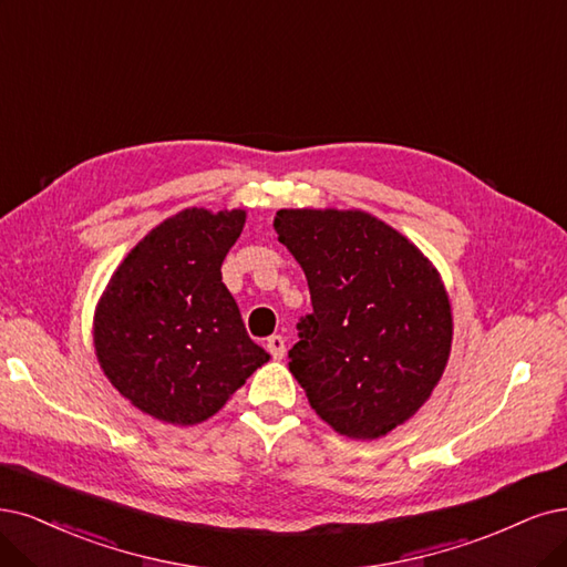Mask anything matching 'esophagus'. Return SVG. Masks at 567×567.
Masks as SVG:
<instances>
[{"label": "esophagus", "mask_w": 567, "mask_h": 567, "mask_svg": "<svg viewBox=\"0 0 567 567\" xmlns=\"http://www.w3.org/2000/svg\"><path fill=\"white\" fill-rule=\"evenodd\" d=\"M266 348H268V352H270L276 360H282V358H285L287 346H285V339H282V337H270L268 343H266Z\"/></svg>", "instance_id": "34e87169"}]
</instances>
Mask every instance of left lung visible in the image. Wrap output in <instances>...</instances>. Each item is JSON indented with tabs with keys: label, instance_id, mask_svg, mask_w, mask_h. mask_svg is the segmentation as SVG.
Wrapping results in <instances>:
<instances>
[{
	"label": "left lung",
	"instance_id": "left-lung-1",
	"mask_svg": "<svg viewBox=\"0 0 567 567\" xmlns=\"http://www.w3.org/2000/svg\"><path fill=\"white\" fill-rule=\"evenodd\" d=\"M272 226L301 264L312 312L289 371L322 421L381 439L421 411L453 343L449 291L400 230L362 209H278Z\"/></svg>",
	"mask_w": 567,
	"mask_h": 567
}]
</instances>
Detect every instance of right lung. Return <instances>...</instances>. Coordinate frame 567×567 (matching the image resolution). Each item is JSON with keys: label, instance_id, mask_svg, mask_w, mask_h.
Listing matches in <instances>:
<instances>
[{"label": "right lung", "instance_id": "right-lung-1", "mask_svg": "<svg viewBox=\"0 0 567 567\" xmlns=\"http://www.w3.org/2000/svg\"><path fill=\"white\" fill-rule=\"evenodd\" d=\"M247 213L186 207L125 257L95 306L93 346L110 383L167 425L213 417L270 354L247 337L221 261Z\"/></svg>", "mask_w": 567, "mask_h": 567}]
</instances>
